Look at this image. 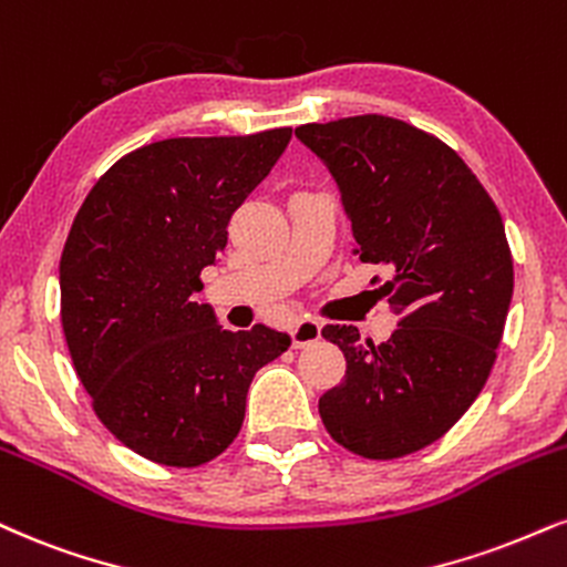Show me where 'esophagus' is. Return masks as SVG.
Returning a JSON list of instances; mask_svg holds the SVG:
<instances>
[{"mask_svg":"<svg viewBox=\"0 0 567 567\" xmlns=\"http://www.w3.org/2000/svg\"><path fill=\"white\" fill-rule=\"evenodd\" d=\"M290 336H292V346H296V349H303V346L317 343V340L322 338V327H319V322H313L311 317H303L292 324Z\"/></svg>","mask_w":567,"mask_h":567,"instance_id":"obj_1","label":"esophagus"}]
</instances>
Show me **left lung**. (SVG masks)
Here are the masks:
<instances>
[{"label": "left lung", "mask_w": 567, "mask_h": 567, "mask_svg": "<svg viewBox=\"0 0 567 567\" xmlns=\"http://www.w3.org/2000/svg\"><path fill=\"white\" fill-rule=\"evenodd\" d=\"M298 140L330 166L357 254L401 322L383 343L353 324L322 338L346 378L319 399L332 441L364 460H395L454 427L486 385L509 298L513 254L499 208L439 136L388 115L306 124Z\"/></svg>", "instance_id": "1"}]
</instances>
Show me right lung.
Wrapping results in <instances>:
<instances>
[{
    "instance_id": "obj_1",
    "label": "right lung",
    "mask_w": 567,
    "mask_h": 567,
    "mask_svg": "<svg viewBox=\"0 0 567 567\" xmlns=\"http://www.w3.org/2000/svg\"><path fill=\"white\" fill-rule=\"evenodd\" d=\"M290 134L150 142L115 161L73 218L60 258L73 370L102 425L150 462L200 467L227 452L254 374L290 349L288 332L224 330L197 303L229 218Z\"/></svg>"
}]
</instances>
